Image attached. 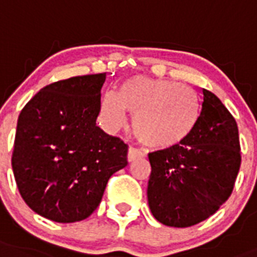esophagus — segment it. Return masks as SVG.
Returning <instances> with one entry per match:
<instances>
[{"label":"esophagus","mask_w":257,"mask_h":257,"mask_svg":"<svg viewBox=\"0 0 257 257\" xmlns=\"http://www.w3.org/2000/svg\"><path fill=\"white\" fill-rule=\"evenodd\" d=\"M143 157V153L140 152L139 149H136V148H129L128 149V154H126V158H128L129 162L135 161V160H137V158Z\"/></svg>","instance_id":"obj_1"}]
</instances>
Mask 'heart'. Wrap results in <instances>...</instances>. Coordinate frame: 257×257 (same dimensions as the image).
I'll return each instance as SVG.
<instances>
[{"label":"heart","instance_id":"obj_1","mask_svg":"<svg viewBox=\"0 0 257 257\" xmlns=\"http://www.w3.org/2000/svg\"><path fill=\"white\" fill-rule=\"evenodd\" d=\"M125 110L135 116L132 128L140 143L169 149L191 136L201 105L197 95L177 81L135 76L122 83L118 95L107 92L100 103V116L110 129L125 124Z\"/></svg>","mask_w":257,"mask_h":257}]
</instances>
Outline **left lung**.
I'll list each match as a JSON object with an SVG mask.
<instances>
[{
  "mask_svg": "<svg viewBox=\"0 0 257 257\" xmlns=\"http://www.w3.org/2000/svg\"><path fill=\"white\" fill-rule=\"evenodd\" d=\"M201 113L189 139L149 153L150 211L170 227H190L215 214L232 193L240 169L239 131L230 110L202 88Z\"/></svg>",
  "mask_w": 257,
  "mask_h": 257,
  "instance_id": "8db88e82",
  "label": "left lung"
}]
</instances>
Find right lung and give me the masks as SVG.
Instances as JSON below:
<instances>
[{"label":"right lung","mask_w":257,"mask_h":257,"mask_svg":"<svg viewBox=\"0 0 257 257\" xmlns=\"http://www.w3.org/2000/svg\"><path fill=\"white\" fill-rule=\"evenodd\" d=\"M107 72L46 85L21 110L12 154L21 197L39 215L79 222L99 206L128 145L96 125Z\"/></svg>","instance_id":"1"}]
</instances>
